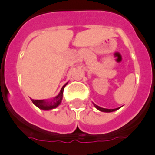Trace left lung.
<instances>
[{
	"mask_svg": "<svg viewBox=\"0 0 155 155\" xmlns=\"http://www.w3.org/2000/svg\"><path fill=\"white\" fill-rule=\"evenodd\" d=\"M94 107H96V108H97V109L99 110V111H103V112H111V111H116V110H118V108H119V107H118V108H115V109H107V108H103V107H99V106L96 105L95 104H94Z\"/></svg>",
	"mask_w": 155,
	"mask_h": 155,
	"instance_id": "left-lung-1",
	"label": "left lung"
}]
</instances>
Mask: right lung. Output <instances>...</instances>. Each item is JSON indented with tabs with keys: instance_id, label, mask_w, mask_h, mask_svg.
Instances as JSON below:
<instances>
[{
	"instance_id": "obj_1",
	"label": "right lung",
	"mask_w": 155,
	"mask_h": 155,
	"mask_svg": "<svg viewBox=\"0 0 155 155\" xmlns=\"http://www.w3.org/2000/svg\"><path fill=\"white\" fill-rule=\"evenodd\" d=\"M66 84L63 86L62 88L60 91V93L54 98L53 100H51L48 101L44 100H33L32 99V101L37 107H38L39 108L42 110H51L55 108V107H57L61 104V100H62L63 91H64V88L66 86Z\"/></svg>"
}]
</instances>
